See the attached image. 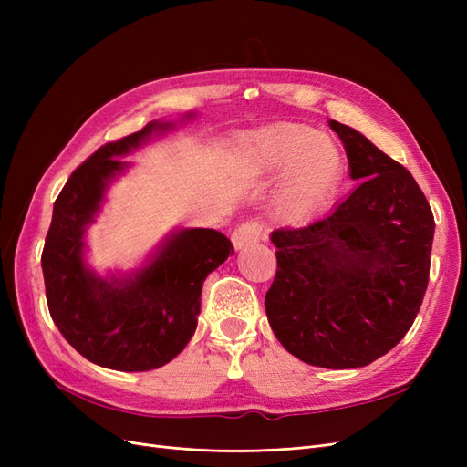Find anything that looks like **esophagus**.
Here are the masks:
<instances>
[{"mask_svg": "<svg viewBox=\"0 0 467 467\" xmlns=\"http://www.w3.org/2000/svg\"><path fill=\"white\" fill-rule=\"evenodd\" d=\"M261 234H263V228H261V223H257V222H245L242 225H237L235 232L232 234L234 247L235 249H245L253 244H257L261 239Z\"/></svg>", "mask_w": 467, "mask_h": 467, "instance_id": "esophagus-1", "label": "esophagus"}]
</instances>
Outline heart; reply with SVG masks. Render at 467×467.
I'll return each instance as SVG.
<instances>
[{
  "label": "heart",
  "instance_id": "heart-1",
  "mask_svg": "<svg viewBox=\"0 0 467 467\" xmlns=\"http://www.w3.org/2000/svg\"><path fill=\"white\" fill-rule=\"evenodd\" d=\"M245 163L257 177L280 175L292 167L276 202L280 218L288 222L312 214L341 173V153L333 140L290 122L253 134L245 146Z\"/></svg>",
  "mask_w": 467,
  "mask_h": 467
}]
</instances>
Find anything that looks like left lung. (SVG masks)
Listing matches in <instances>:
<instances>
[{
    "label": "left lung",
    "mask_w": 467,
    "mask_h": 467,
    "mask_svg": "<svg viewBox=\"0 0 467 467\" xmlns=\"http://www.w3.org/2000/svg\"><path fill=\"white\" fill-rule=\"evenodd\" d=\"M358 187L306 228H280L268 323L290 355L321 368H358L411 329L431 275L434 216L407 169L350 126L331 120Z\"/></svg>",
    "instance_id": "1"
}]
</instances>
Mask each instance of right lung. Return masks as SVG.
<instances>
[{
	"mask_svg": "<svg viewBox=\"0 0 467 467\" xmlns=\"http://www.w3.org/2000/svg\"><path fill=\"white\" fill-rule=\"evenodd\" d=\"M165 126L150 122L83 161L54 202L42 249L52 321L81 357L110 370L146 372L173 360L196 329L206 276L234 253L223 234L194 228L175 234L132 278H99L83 263L86 225L126 165L120 155Z\"/></svg>",
	"mask_w": 467,
	"mask_h": 467,
	"instance_id": "right-lung-1",
	"label": "right lung"
}]
</instances>
